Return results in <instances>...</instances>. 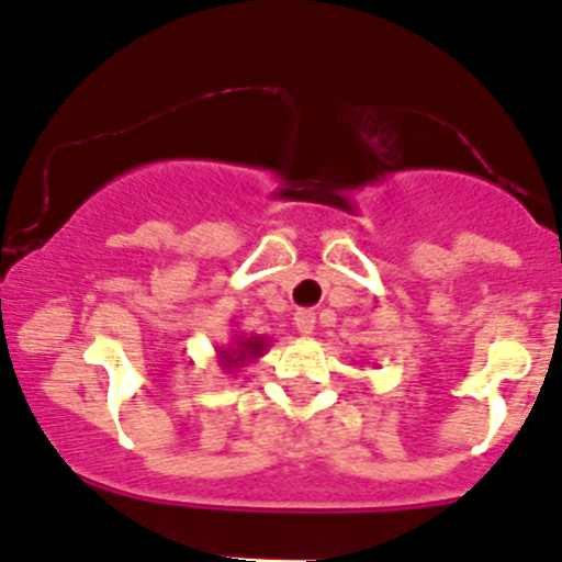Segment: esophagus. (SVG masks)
Instances as JSON below:
<instances>
[{"label":"esophagus","mask_w":562,"mask_h":562,"mask_svg":"<svg viewBox=\"0 0 562 562\" xmlns=\"http://www.w3.org/2000/svg\"><path fill=\"white\" fill-rule=\"evenodd\" d=\"M293 327L300 330V336H313V330H316V313L296 311L293 313Z\"/></svg>","instance_id":"34e87169"}]
</instances>
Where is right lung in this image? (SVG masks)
<instances>
[{
  "label": "right lung",
  "instance_id": "right-lung-1",
  "mask_svg": "<svg viewBox=\"0 0 562 562\" xmlns=\"http://www.w3.org/2000/svg\"><path fill=\"white\" fill-rule=\"evenodd\" d=\"M269 344L271 338L266 336H246V333L240 330H232L229 344H224V347L215 350V356H218V367L224 369L226 375H229V372H237V369L246 367V363L257 361L262 352L269 350Z\"/></svg>",
  "mask_w": 562,
  "mask_h": 562
}]
</instances>
